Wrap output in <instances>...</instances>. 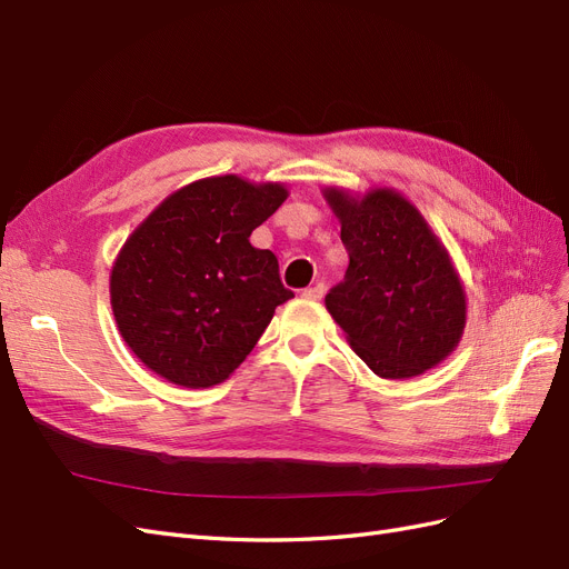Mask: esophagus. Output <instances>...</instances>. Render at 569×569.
Wrapping results in <instances>:
<instances>
[{
	"mask_svg": "<svg viewBox=\"0 0 569 569\" xmlns=\"http://www.w3.org/2000/svg\"><path fill=\"white\" fill-rule=\"evenodd\" d=\"M322 295H325V284H322V282L313 284V287H306V289L301 291V297L308 299V301H318V299H322Z\"/></svg>",
	"mask_w": 569,
	"mask_h": 569,
	"instance_id": "1",
	"label": "esophagus"
}]
</instances>
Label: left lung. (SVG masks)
I'll use <instances>...</instances> for the list:
<instances>
[{
    "label": "left lung",
    "instance_id": "left-lung-1",
    "mask_svg": "<svg viewBox=\"0 0 569 569\" xmlns=\"http://www.w3.org/2000/svg\"><path fill=\"white\" fill-rule=\"evenodd\" d=\"M322 194L349 251L347 274L325 306L351 349L385 380L439 366L458 347L468 313L449 251L393 189L351 197L327 187Z\"/></svg>",
    "mask_w": 569,
    "mask_h": 569
}]
</instances>
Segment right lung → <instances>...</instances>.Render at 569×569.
Returning a JSON list of instances; mask_svg holds the SVG:
<instances>
[{
    "mask_svg": "<svg viewBox=\"0 0 569 569\" xmlns=\"http://www.w3.org/2000/svg\"><path fill=\"white\" fill-rule=\"evenodd\" d=\"M287 199L280 182L203 178L163 199L120 249L111 308L132 353L168 382H226L295 297L251 232Z\"/></svg>",
    "mask_w": 569,
    "mask_h": 569,
    "instance_id": "obj_1",
    "label": "right lung"
}]
</instances>
